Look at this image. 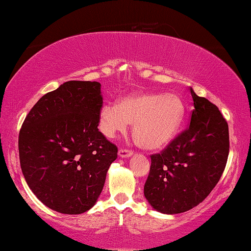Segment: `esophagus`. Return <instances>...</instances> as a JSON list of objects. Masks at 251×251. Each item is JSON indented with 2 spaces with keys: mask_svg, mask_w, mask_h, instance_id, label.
<instances>
[{
  "mask_svg": "<svg viewBox=\"0 0 251 251\" xmlns=\"http://www.w3.org/2000/svg\"><path fill=\"white\" fill-rule=\"evenodd\" d=\"M131 155H133V151H130V150L121 148V150L118 151V156H120L121 158H127V157H130Z\"/></svg>",
  "mask_w": 251,
  "mask_h": 251,
  "instance_id": "34e87169",
  "label": "esophagus"
}]
</instances>
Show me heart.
Listing matches in <instances>:
<instances>
[{
	"instance_id": "b5f03b06",
	"label": "heart",
	"mask_w": 251,
	"mask_h": 251,
	"mask_svg": "<svg viewBox=\"0 0 251 251\" xmlns=\"http://www.w3.org/2000/svg\"><path fill=\"white\" fill-rule=\"evenodd\" d=\"M184 116V105L174 94L137 93L107 103L100 110V129L112 138L133 124L136 143L146 150L160 148L171 141Z\"/></svg>"
}]
</instances>
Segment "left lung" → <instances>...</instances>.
I'll return each mask as SVG.
<instances>
[{
  "instance_id": "left-lung-1",
  "label": "left lung",
  "mask_w": 251,
  "mask_h": 251,
  "mask_svg": "<svg viewBox=\"0 0 251 251\" xmlns=\"http://www.w3.org/2000/svg\"><path fill=\"white\" fill-rule=\"evenodd\" d=\"M193 110L187 129L151 165L144 195L155 210L180 214L199 205L217 185L229 154L226 120L216 105L190 87Z\"/></svg>"
}]
</instances>
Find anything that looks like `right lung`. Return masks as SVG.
Listing matches in <instances>:
<instances>
[{"mask_svg": "<svg viewBox=\"0 0 251 251\" xmlns=\"http://www.w3.org/2000/svg\"><path fill=\"white\" fill-rule=\"evenodd\" d=\"M99 82L70 80L42 96L19 135L25 180L50 209L78 215L95 205L117 147L97 128Z\"/></svg>", "mask_w": 251, "mask_h": 251, "instance_id": "1", "label": "right lung"}]
</instances>
